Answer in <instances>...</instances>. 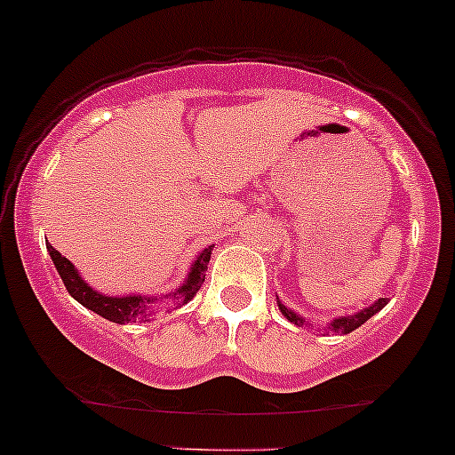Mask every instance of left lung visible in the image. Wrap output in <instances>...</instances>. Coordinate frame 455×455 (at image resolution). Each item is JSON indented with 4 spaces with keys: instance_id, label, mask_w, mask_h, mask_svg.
Here are the masks:
<instances>
[{
    "instance_id": "1",
    "label": "left lung",
    "mask_w": 455,
    "mask_h": 455,
    "mask_svg": "<svg viewBox=\"0 0 455 455\" xmlns=\"http://www.w3.org/2000/svg\"><path fill=\"white\" fill-rule=\"evenodd\" d=\"M387 302H388L387 298H378V300L373 302L371 307L361 308V311L354 313V315H339V317H334L331 323H326V328H323V331H332V332H341V334H347V332L356 331V328L363 326V323H365L369 317H373L378 311H382V308L387 307ZM276 304H278V308H281L283 315L287 317L291 323H296V326H304V323H308L307 319L300 315V313H296V311H291V308H289V307H284V304L278 300V296H276ZM311 326H313V323H311Z\"/></svg>"
}]
</instances>
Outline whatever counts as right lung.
<instances>
[{
  "label": "right lung",
  "instance_id": "right-lung-1",
  "mask_svg": "<svg viewBox=\"0 0 455 455\" xmlns=\"http://www.w3.org/2000/svg\"><path fill=\"white\" fill-rule=\"evenodd\" d=\"M213 246L204 248L203 252H198V257L194 259L192 267H189L186 281L181 283V287H177L174 291L166 293V296H138V293H127V296H108V293L97 291L90 284L84 281L79 269L68 261L67 257H62L52 243H47V252L52 257L53 266H56L60 278H62L64 287L71 293L82 307L90 308L97 315L109 319L114 323H129V322H148L157 311L159 302L166 304H177L183 307L196 296V291L204 283V272H207L209 259H212Z\"/></svg>",
  "mask_w": 455,
  "mask_h": 455
}]
</instances>
